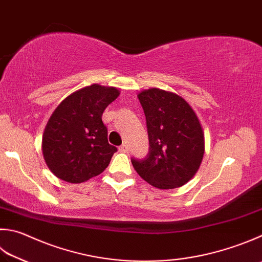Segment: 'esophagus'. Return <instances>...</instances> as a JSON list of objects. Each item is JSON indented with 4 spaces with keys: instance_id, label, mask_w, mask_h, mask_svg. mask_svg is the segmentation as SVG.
<instances>
[{
    "instance_id": "1",
    "label": "esophagus",
    "mask_w": 262,
    "mask_h": 262,
    "mask_svg": "<svg viewBox=\"0 0 262 262\" xmlns=\"http://www.w3.org/2000/svg\"><path fill=\"white\" fill-rule=\"evenodd\" d=\"M118 150H120L121 152H127V150H129V148H127V146L125 144H123L122 146H120V148H118Z\"/></svg>"
}]
</instances>
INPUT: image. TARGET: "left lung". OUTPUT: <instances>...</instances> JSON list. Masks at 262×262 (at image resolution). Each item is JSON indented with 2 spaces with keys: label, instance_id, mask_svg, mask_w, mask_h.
<instances>
[{
  "label": "left lung",
  "instance_id": "1",
  "mask_svg": "<svg viewBox=\"0 0 262 262\" xmlns=\"http://www.w3.org/2000/svg\"><path fill=\"white\" fill-rule=\"evenodd\" d=\"M138 98L145 112L149 149L145 159H131L133 167L156 188L184 186L195 176L204 155L199 117L176 93L151 88Z\"/></svg>",
  "mask_w": 262,
  "mask_h": 262
}]
</instances>
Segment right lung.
<instances>
[{
	"label": "right lung",
	"instance_id": "1",
	"mask_svg": "<svg viewBox=\"0 0 262 262\" xmlns=\"http://www.w3.org/2000/svg\"><path fill=\"white\" fill-rule=\"evenodd\" d=\"M118 95L116 88L92 84L72 93L54 110L43 133L42 150L59 179L81 184L110 164L117 148L108 144L101 116Z\"/></svg>",
	"mask_w": 262,
	"mask_h": 262
}]
</instances>
